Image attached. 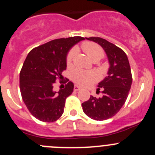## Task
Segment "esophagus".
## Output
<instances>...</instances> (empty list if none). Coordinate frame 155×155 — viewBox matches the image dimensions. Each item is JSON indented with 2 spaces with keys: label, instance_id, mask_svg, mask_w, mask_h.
Masks as SVG:
<instances>
[{
  "label": "esophagus",
  "instance_id": "esophagus-1",
  "mask_svg": "<svg viewBox=\"0 0 155 155\" xmlns=\"http://www.w3.org/2000/svg\"><path fill=\"white\" fill-rule=\"evenodd\" d=\"M82 89V88H81L80 86H79V85H75L74 86V90L75 91H79V90Z\"/></svg>",
  "mask_w": 155,
  "mask_h": 155
}]
</instances>
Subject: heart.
<instances>
[{"instance_id": "heart-1", "label": "heart", "mask_w": 155, "mask_h": 155, "mask_svg": "<svg viewBox=\"0 0 155 155\" xmlns=\"http://www.w3.org/2000/svg\"><path fill=\"white\" fill-rule=\"evenodd\" d=\"M82 48L87 56L92 61L95 58L101 59L104 56V51L101 48L93 42H85L82 45ZM76 51L72 49L67 54V64L71 66L74 58ZM71 78L74 82L80 85H88L97 79V76L94 72L85 71L83 70H76L72 73Z\"/></svg>"}]
</instances>
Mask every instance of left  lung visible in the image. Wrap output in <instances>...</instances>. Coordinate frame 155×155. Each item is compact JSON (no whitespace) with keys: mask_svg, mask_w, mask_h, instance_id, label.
<instances>
[{"mask_svg":"<svg viewBox=\"0 0 155 155\" xmlns=\"http://www.w3.org/2000/svg\"><path fill=\"white\" fill-rule=\"evenodd\" d=\"M85 38L101 46L110 67L107 76L98 83L99 88L103 90V96L97 98L91 95L82 104V110L92 120H105L114 117L125 103L133 81L131 69L127 54L117 46L99 37Z\"/></svg>","mask_w":155,"mask_h":155,"instance_id":"8db88e82","label":"left lung"}]
</instances>
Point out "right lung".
I'll return each instance as SVG.
<instances>
[{
	"label": "right lung",
	"mask_w": 155,
	"mask_h": 155,
	"mask_svg": "<svg viewBox=\"0 0 155 155\" xmlns=\"http://www.w3.org/2000/svg\"><path fill=\"white\" fill-rule=\"evenodd\" d=\"M85 38L80 36L59 38L32 49L27 55L19 74V88L29 112L43 122H54L64 113L67 97L74 85L67 79L65 88L54 91L58 79L64 82L62 72L67 68L70 49Z\"/></svg>",
	"instance_id": "1"
}]
</instances>
